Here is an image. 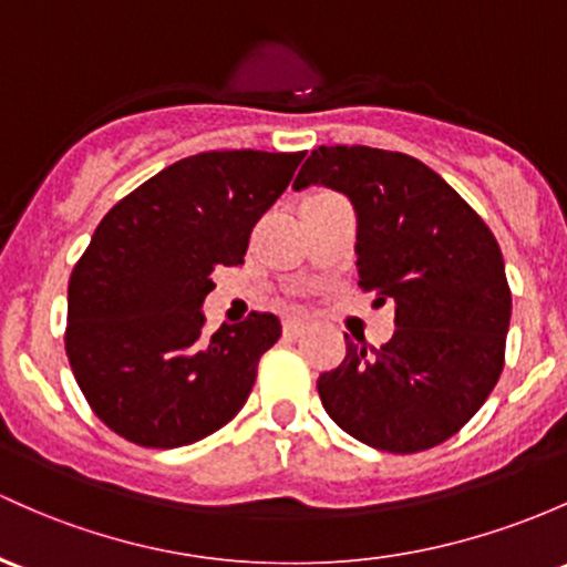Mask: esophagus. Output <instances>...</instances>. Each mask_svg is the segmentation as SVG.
Here are the masks:
<instances>
[{
    "instance_id": "1",
    "label": "esophagus",
    "mask_w": 567,
    "mask_h": 567,
    "mask_svg": "<svg viewBox=\"0 0 567 567\" xmlns=\"http://www.w3.org/2000/svg\"><path fill=\"white\" fill-rule=\"evenodd\" d=\"M308 332V327L302 324V321H295V319H286L284 321V338H302V334Z\"/></svg>"
}]
</instances>
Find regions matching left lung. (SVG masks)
Masks as SVG:
<instances>
[{
  "label": "left lung",
  "instance_id": "obj_1",
  "mask_svg": "<svg viewBox=\"0 0 567 567\" xmlns=\"http://www.w3.org/2000/svg\"><path fill=\"white\" fill-rule=\"evenodd\" d=\"M327 186L357 210L359 286L394 302L381 349L351 343L319 375L324 411L349 435L392 454L437 446L495 389L511 289L501 246L435 169L398 151L321 145L295 188Z\"/></svg>",
  "mask_w": 567,
  "mask_h": 567
}]
</instances>
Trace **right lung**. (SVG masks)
<instances>
[{"instance_id":"add662e5","label":"right lung","mask_w":567,"mask_h":567,"mask_svg":"<svg viewBox=\"0 0 567 567\" xmlns=\"http://www.w3.org/2000/svg\"><path fill=\"white\" fill-rule=\"evenodd\" d=\"M297 154L205 151L107 210L66 291V357L91 411L126 441L178 449L233 422L281 321L254 310L205 334L216 265H243Z\"/></svg>"}]
</instances>
